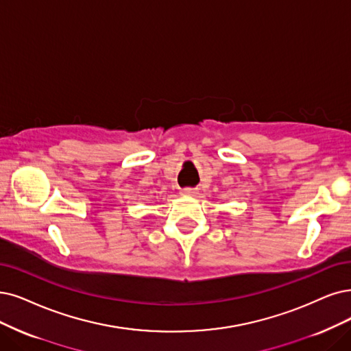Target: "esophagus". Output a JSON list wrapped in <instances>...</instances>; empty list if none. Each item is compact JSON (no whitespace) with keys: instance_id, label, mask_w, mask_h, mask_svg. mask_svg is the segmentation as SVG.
<instances>
[{"instance_id":"obj_1","label":"esophagus","mask_w":351,"mask_h":351,"mask_svg":"<svg viewBox=\"0 0 351 351\" xmlns=\"http://www.w3.org/2000/svg\"><path fill=\"white\" fill-rule=\"evenodd\" d=\"M182 193H184V195L192 197V195H195L197 191H195V189H192V188H186V189H182Z\"/></svg>"}]
</instances>
